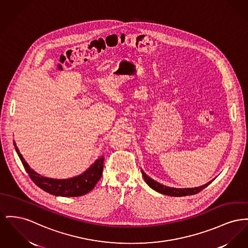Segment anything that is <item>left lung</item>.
I'll return each mask as SVG.
<instances>
[{
  "mask_svg": "<svg viewBox=\"0 0 248 248\" xmlns=\"http://www.w3.org/2000/svg\"><path fill=\"white\" fill-rule=\"evenodd\" d=\"M141 173L144 178V181L146 184L152 188V189L163 194V195H167V196H171V197H184V196H191V195H195L199 192H201L202 190H203L205 187H207L215 179H213L212 181L208 182L207 184H205L203 186H198V187H192V188H175V187H170V186H166L164 185H161L159 183H157L156 181L153 180L151 177H149L146 174L145 172L141 170Z\"/></svg>",
  "mask_w": 248,
  "mask_h": 248,
  "instance_id": "8db88e82",
  "label": "left lung"
}]
</instances>
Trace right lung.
I'll return each mask as SVG.
<instances>
[{
	"label": "right lung",
	"instance_id": "add662e5",
	"mask_svg": "<svg viewBox=\"0 0 248 248\" xmlns=\"http://www.w3.org/2000/svg\"><path fill=\"white\" fill-rule=\"evenodd\" d=\"M16 152L32 182L46 192L59 197H78L93 189L102 176L104 157L94 161L81 174L68 179H53L38 174L30 168L14 141Z\"/></svg>",
	"mask_w": 248,
	"mask_h": 248
}]
</instances>
